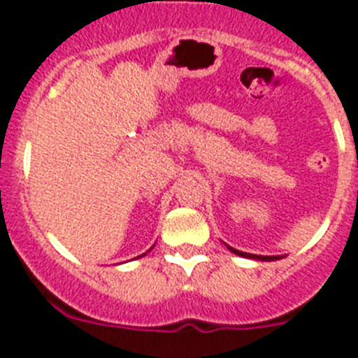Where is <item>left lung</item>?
Wrapping results in <instances>:
<instances>
[{
    "mask_svg": "<svg viewBox=\"0 0 358 358\" xmlns=\"http://www.w3.org/2000/svg\"><path fill=\"white\" fill-rule=\"evenodd\" d=\"M227 249H229L233 255L236 256H242V258H249V260H260V262H274V260H280V258H283V256H262V255H251V252H243V251H238V249L231 248V245H227V243H224Z\"/></svg>",
    "mask_w": 358,
    "mask_h": 358,
    "instance_id": "1",
    "label": "left lung"
}]
</instances>
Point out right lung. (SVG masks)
Returning a JSON list of instances; mask_svg holds the SVG:
<instances>
[{
	"mask_svg": "<svg viewBox=\"0 0 358 358\" xmlns=\"http://www.w3.org/2000/svg\"><path fill=\"white\" fill-rule=\"evenodd\" d=\"M150 249H152V248H150ZM150 249H148V251H150ZM148 251H147V252H148ZM147 252H143V255H140V256H138V258H141V256H145V255H147Z\"/></svg>",
	"mask_w": 358,
	"mask_h": 358,
	"instance_id": "add662e5",
	"label": "right lung"
}]
</instances>
